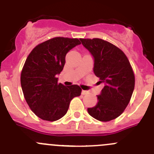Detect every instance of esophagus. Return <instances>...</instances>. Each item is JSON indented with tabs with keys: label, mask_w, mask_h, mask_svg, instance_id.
Returning <instances> with one entry per match:
<instances>
[{
	"label": "esophagus",
	"mask_w": 154,
	"mask_h": 154,
	"mask_svg": "<svg viewBox=\"0 0 154 154\" xmlns=\"http://www.w3.org/2000/svg\"><path fill=\"white\" fill-rule=\"evenodd\" d=\"M88 94V91H86V90H82V94L83 95H86V94Z\"/></svg>",
	"instance_id": "obj_1"
}]
</instances>
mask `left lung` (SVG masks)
I'll list each match as a JSON object with an SVG mask.
<instances>
[{"label": "left lung", "instance_id": "8db88e82", "mask_svg": "<svg viewBox=\"0 0 154 154\" xmlns=\"http://www.w3.org/2000/svg\"><path fill=\"white\" fill-rule=\"evenodd\" d=\"M94 60V74L103 83L97 103L88 108L91 117L109 122L119 117L128 105L135 86V77L122 50L100 38H80Z\"/></svg>", "mask_w": 154, "mask_h": 154}]
</instances>
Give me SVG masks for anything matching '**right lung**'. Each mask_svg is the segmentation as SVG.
<instances>
[{
  "label": "right lung",
  "mask_w": 154,
  "mask_h": 154,
  "mask_svg": "<svg viewBox=\"0 0 154 154\" xmlns=\"http://www.w3.org/2000/svg\"><path fill=\"white\" fill-rule=\"evenodd\" d=\"M80 44L77 38L56 37L34 48L26 60L21 88L29 108L42 120L55 122L63 118L71 100L81 94L80 86H66L57 77L63 71L67 53Z\"/></svg>",
  "instance_id": "right-lung-1"
}]
</instances>
